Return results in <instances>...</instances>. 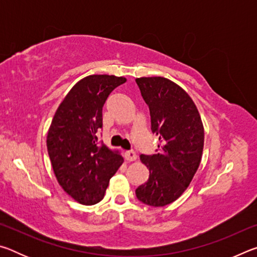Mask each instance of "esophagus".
<instances>
[{
  "instance_id": "34e87169",
  "label": "esophagus",
  "mask_w": 257,
  "mask_h": 257,
  "mask_svg": "<svg viewBox=\"0 0 257 257\" xmlns=\"http://www.w3.org/2000/svg\"><path fill=\"white\" fill-rule=\"evenodd\" d=\"M124 158L127 161H135L137 159V154L134 151H127L124 153Z\"/></svg>"
}]
</instances>
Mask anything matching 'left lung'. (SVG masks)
Returning <instances> with one entry per match:
<instances>
[{"label": "left lung", "instance_id": "1", "mask_svg": "<svg viewBox=\"0 0 257 257\" xmlns=\"http://www.w3.org/2000/svg\"><path fill=\"white\" fill-rule=\"evenodd\" d=\"M136 82L150 107L152 132L160 135L158 153L141 156L150 176L136 196L161 207L177 201L193 180L202 160L204 125L196 104L176 82L164 77H141Z\"/></svg>", "mask_w": 257, "mask_h": 257}]
</instances>
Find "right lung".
<instances>
[{"instance_id":"obj_1","label":"right lung","mask_w":257,"mask_h":257,"mask_svg":"<svg viewBox=\"0 0 257 257\" xmlns=\"http://www.w3.org/2000/svg\"><path fill=\"white\" fill-rule=\"evenodd\" d=\"M124 77L90 75L72 87L56 110L46 138L56 180L82 205L101 202L113 175L123 163L119 151L97 145L102 108Z\"/></svg>"}]
</instances>
